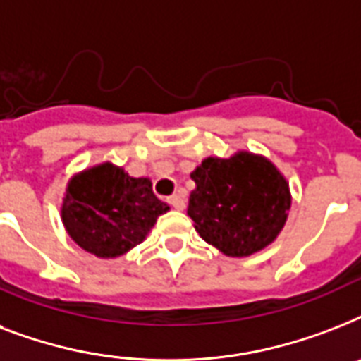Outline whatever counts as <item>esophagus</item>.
I'll return each mask as SVG.
<instances>
[{
    "label": "esophagus",
    "instance_id": "esophagus-1",
    "mask_svg": "<svg viewBox=\"0 0 361 361\" xmlns=\"http://www.w3.org/2000/svg\"><path fill=\"white\" fill-rule=\"evenodd\" d=\"M169 204L174 209H183V208H185V200H183V197H181V195H172V197L169 198Z\"/></svg>",
    "mask_w": 361,
    "mask_h": 361
}]
</instances>
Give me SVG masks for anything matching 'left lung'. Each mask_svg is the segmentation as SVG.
I'll list each match as a JSON object with an SVG mask.
<instances>
[{"instance_id": "1", "label": "left lung", "mask_w": 361, "mask_h": 361, "mask_svg": "<svg viewBox=\"0 0 361 361\" xmlns=\"http://www.w3.org/2000/svg\"><path fill=\"white\" fill-rule=\"evenodd\" d=\"M187 215L204 241L226 257H249L277 238L292 198L285 176L262 155L208 157L191 172Z\"/></svg>"}]
</instances>
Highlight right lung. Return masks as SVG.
<instances>
[{"instance_id":"add662e5","label":"right lung","mask_w":361,"mask_h":361,"mask_svg":"<svg viewBox=\"0 0 361 361\" xmlns=\"http://www.w3.org/2000/svg\"><path fill=\"white\" fill-rule=\"evenodd\" d=\"M169 204L153 195L147 178H130L103 163L73 176L61 204L69 236L99 258H116L146 240Z\"/></svg>"}]
</instances>
